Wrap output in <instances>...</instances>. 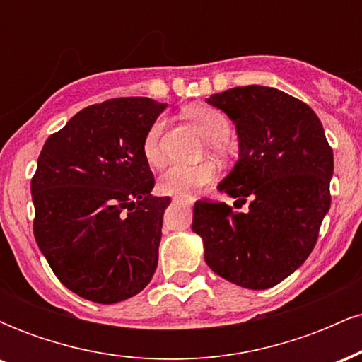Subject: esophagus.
I'll return each mask as SVG.
<instances>
[{
	"label": "esophagus",
	"instance_id": "obj_1",
	"mask_svg": "<svg viewBox=\"0 0 362 362\" xmlns=\"http://www.w3.org/2000/svg\"><path fill=\"white\" fill-rule=\"evenodd\" d=\"M173 201H175V202H182V204H190L189 199H184V197H175V199H173Z\"/></svg>",
	"mask_w": 362,
	"mask_h": 362
}]
</instances>
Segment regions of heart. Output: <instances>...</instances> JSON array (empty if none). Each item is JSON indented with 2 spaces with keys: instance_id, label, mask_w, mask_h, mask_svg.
I'll return each mask as SVG.
<instances>
[{
  "instance_id": "obj_1",
  "label": "heart",
  "mask_w": 362,
  "mask_h": 362,
  "mask_svg": "<svg viewBox=\"0 0 362 362\" xmlns=\"http://www.w3.org/2000/svg\"><path fill=\"white\" fill-rule=\"evenodd\" d=\"M184 114L190 119L199 131L204 134V143L211 153L218 156H228L231 151L228 138L231 134V124L226 114L216 107L209 105H190L185 107ZM163 120L156 119L148 127L143 138V156L151 167H160L163 163L161 153V132H163ZM216 175L214 165L211 161H199L194 165H172L163 175L160 177L158 187L163 194L192 195L202 185L209 184Z\"/></svg>"
}]
</instances>
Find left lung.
<instances>
[{
  "label": "left lung",
  "mask_w": 362,
  "mask_h": 362,
  "mask_svg": "<svg viewBox=\"0 0 362 362\" xmlns=\"http://www.w3.org/2000/svg\"><path fill=\"white\" fill-rule=\"evenodd\" d=\"M209 105L235 122L240 160L218 189L233 206L201 199L192 230L206 264L247 289H269L308 259L330 207L334 153L305 102L250 85L211 95Z\"/></svg>",
  "instance_id": "1"
}]
</instances>
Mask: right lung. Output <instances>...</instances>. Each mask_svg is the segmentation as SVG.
Instances as JSON below:
<instances>
[{
	"mask_svg": "<svg viewBox=\"0 0 362 362\" xmlns=\"http://www.w3.org/2000/svg\"><path fill=\"white\" fill-rule=\"evenodd\" d=\"M165 107L146 97L95 103L49 136L37 160L35 242L57 279L85 300H127L156 271L170 197L151 195L141 148Z\"/></svg>",
	"mask_w": 362,
	"mask_h": 362,
	"instance_id": "1",
	"label": "right lung"
}]
</instances>
